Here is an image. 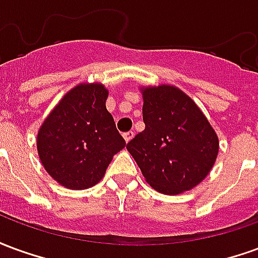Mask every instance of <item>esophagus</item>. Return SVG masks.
<instances>
[{
  "instance_id": "esophagus-1",
  "label": "esophagus",
  "mask_w": 258,
  "mask_h": 258,
  "mask_svg": "<svg viewBox=\"0 0 258 258\" xmlns=\"http://www.w3.org/2000/svg\"><path fill=\"white\" fill-rule=\"evenodd\" d=\"M134 131H128V133H124L123 137H124V140H125V142H130V141L133 140L134 138Z\"/></svg>"
}]
</instances>
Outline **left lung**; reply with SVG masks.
Masks as SVG:
<instances>
[{
  "label": "left lung",
  "mask_w": 258,
  "mask_h": 258,
  "mask_svg": "<svg viewBox=\"0 0 258 258\" xmlns=\"http://www.w3.org/2000/svg\"><path fill=\"white\" fill-rule=\"evenodd\" d=\"M145 130L127 144L148 184L178 195L200 184L218 155V137L203 112L173 85L142 88Z\"/></svg>",
  "instance_id": "1"
}]
</instances>
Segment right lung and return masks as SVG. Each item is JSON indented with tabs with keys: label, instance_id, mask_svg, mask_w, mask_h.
I'll use <instances>...</instances> for the list:
<instances>
[{
	"label": "right lung",
	"instance_id": "obj_1",
	"mask_svg": "<svg viewBox=\"0 0 258 258\" xmlns=\"http://www.w3.org/2000/svg\"><path fill=\"white\" fill-rule=\"evenodd\" d=\"M107 95L99 83L79 84L60 99L40 127V160L64 188L87 189L98 184L113 156L125 146L107 112Z\"/></svg>",
	"mask_w": 258,
	"mask_h": 258
}]
</instances>
